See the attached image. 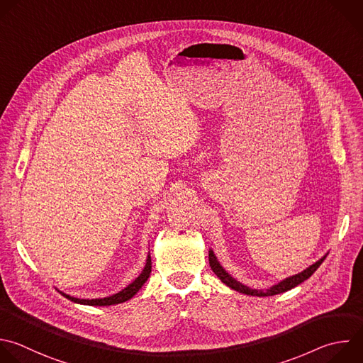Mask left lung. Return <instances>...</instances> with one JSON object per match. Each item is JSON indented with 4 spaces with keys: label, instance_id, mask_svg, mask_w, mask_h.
Returning a JSON list of instances; mask_svg holds the SVG:
<instances>
[{
    "label": "left lung",
    "instance_id": "left-lung-1",
    "mask_svg": "<svg viewBox=\"0 0 363 363\" xmlns=\"http://www.w3.org/2000/svg\"><path fill=\"white\" fill-rule=\"evenodd\" d=\"M326 255L322 257L319 261H316L315 264H312L309 268H306L305 271L296 274V275H292L281 282H278L277 285L271 286L269 289L267 291H262V289H252V288H248L247 285L240 284L239 281H236L233 277H230L223 268L222 265L218 262L215 254L212 250H209V265H211V269L213 271V274L226 285L229 286L230 289L239 292V294H245V295H251V296H272V295H278V294H282V292H286L295 286H298L299 284H302L303 281H306L308 278L312 277V274L320 267V264L325 261Z\"/></svg>",
    "mask_w": 363,
    "mask_h": 363
}]
</instances>
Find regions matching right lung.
Masks as SVG:
<instances>
[{"label":"right lung","mask_w":363,"mask_h":363,"mask_svg":"<svg viewBox=\"0 0 363 363\" xmlns=\"http://www.w3.org/2000/svg\"><path fill=\"white\" fill-rule=\"evenodd\" d=\"M151 268H152V264H151V255L147 257V262H145V267L143 269V272L140 274V277L133 281L127 288H124L123 291H119L118 294H113L111 296H106V298H98V299H79V298H74L71 295H67L64 292L60 291V294L62 296H65L67 299L75 302V303H81V305H89V306H109V305H116V303H123V302H127L130 301L141 288L143 285L147 282V279L150 278V274H151Z\"/></svg>","instance_id":"1"}]
</instances>
